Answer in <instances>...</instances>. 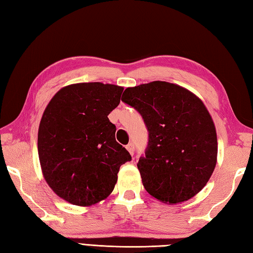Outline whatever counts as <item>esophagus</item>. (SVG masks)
I'll use <instances>...</instances> for the list:
<instances>
[{"label":"esophagus","mask_w":253,"mask_h":253,"mask_svg":"<svg viewBox=\"0 0 253 253\" xmlns=\"http://www.w3.org/2000/svg\"><path fill=\"white\" fill-rule=\"evenodd\" d=\"M126 149L128 151V153L131 154V155H133L134 151H135V146H134L133 143H128L127 145H126Z\"/></svg>","instance_id":"obj_1"}]
</instances>
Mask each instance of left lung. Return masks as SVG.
<instances>
[{"label":"left lung","instance_id":"obj_1","mask_svg":"<svg viewBox=\"0 0 253 253\" xmlns=\"http://www.w3.org/2000/svg\"><path fill=\"white\" fill-rule=\"evenodd\" d=\"M121 100L141 113L148 130L137 168L146 191L166 204L193 198L217 162V135L203 101L183 87L155 81L127 87Z\"/></svg>","mask_w":253,"mask_h":253}]
</instances>
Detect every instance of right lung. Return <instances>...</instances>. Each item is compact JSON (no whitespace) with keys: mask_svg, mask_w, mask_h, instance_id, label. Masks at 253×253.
<instances>
[{"mask_svg":"<svg viewBox=\"0 0 253 253\" xmlns=\"http://www.w3.org/2000/svg\"><path fill=\"white\" fill-rule=\"evenodd\" d=\"M123 87L77 83L61 88L45 107L38 130L43 178L66 202L90 206L108 198L131 155L116 141L108 115Z\"/></svg>","mask_w":253,"mask_h":253,"instance_id":"1","label":"right lung"}]
</instances>
